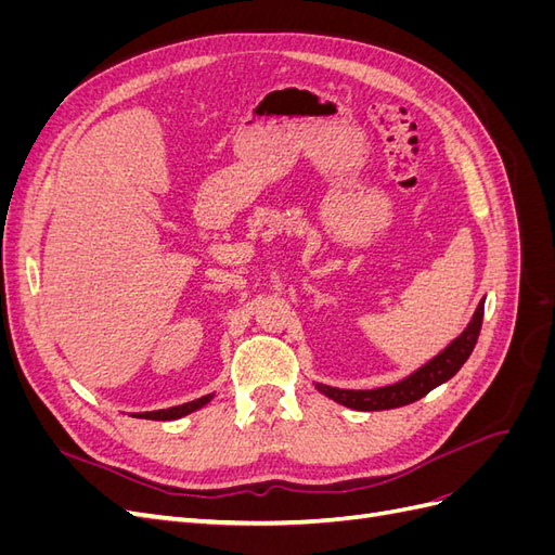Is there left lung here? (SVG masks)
Segmentation results:
<instances>
[{"mask_svg":"<svg viewBox=\"0 0 555 555\" xmlns=\"http://www.w3.org/2000/svg\"><path fill=\"white\" fill-rule=\"evenodd\" d=\"M483 322V300L479 304L473 322L467 324V328L453 340L444 351H440L438 357L428 361L424 367L402 382H396L391 386H382V389L373 391H349V389H335V386L326 384H317V389L331 400L340 402L345 408L351 410H361V412H375V410H393L410 405V402L424 398L428 391H433L435 386H440L449 377L456 375L461 371V365L467 361V357L473 354V349L477 345L479 331Z\"/></svg>","mask_w":555,"mask_h":555,"instance_id":"obj_1","label":"left lung"}]
</instances>
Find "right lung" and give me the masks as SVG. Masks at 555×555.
<instances>
[{"mask_svg":"<svg viewBox=\"0 0 555 555\" xmlns=\"http://www.w3.org/2000/svg\"><path fill=\"white\" fill-rule=\"evenodd\" d=\"M212 393L210 396H204V398H196L192 402H184V405H178V408H169V410H157V412H143V414H137L139 418H153V422H173V418H180L184 414H190L198 408H204L206 402H210Z\"/></svg>","mask_w":555,"mask_h":555,"instance_id":"obj_1","label":"right lung"}]
</instances>
